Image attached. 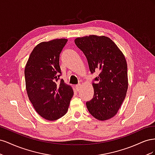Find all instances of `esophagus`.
Returning <instances> with one entry per match:
<instances>
[{
	"label": "esophagus",
	"mask_w": 155,
	"mask_h": 155,
	"mask_svg": "<svg viewBox=\"0 0 155 155\" xmlns=\"http://www.w3.org/2000/svg\"><path fill=\"white\" fill-rule=\"evenodd\" d=\"M81 83H78V85H75V87H76V89L77 91H79V90H80V88H81Z\"/></svg>",
	"instance_id": "1"
}]
</instances>
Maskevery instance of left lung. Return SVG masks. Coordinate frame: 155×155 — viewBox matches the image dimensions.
Listing matches in <instances>:
<instances>
[{"mask_svg": "<svg viewBox=\"0 0 155 155\" xmlns=\"http://www.w3.org/2000/svg\"><path fill=\"white\" fill-rule=\"evenodd\" d=\"M75 44L85 54L91 74L96 70L100 71L93 79L94 94L86 102L87 109L97 120L110 119L118 112L127 91V64L124 55L105 36L78 37Z\"/></svg>", "mask_w": 155, "mask_h": 155, "instance_id": "1", "label": "left lung"}]
</instances>
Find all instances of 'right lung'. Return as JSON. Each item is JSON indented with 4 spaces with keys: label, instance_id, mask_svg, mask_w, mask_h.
Instances as JSON below:
<instances>
[{
    "label": "right lung",
    "instance_id": "obj_1",
    "mask_svg": "<svg viewBox=\"0 0 155 155\" xmlns=\"http://www.w3.org/2000/svg\"><path fill=\"white\" fill-rule=\"evenodd\" d=\"M67 41L56 39L37 45L25 70L29 100L37 113L48 120H56L66 114L74 94L72 87L59 78V55Z\"/></svg>",
    "mask_w": 155,
    "mask_h": 155
}]
</instances>
